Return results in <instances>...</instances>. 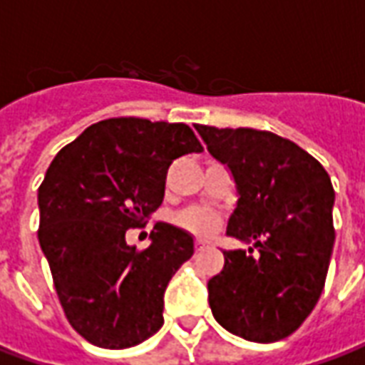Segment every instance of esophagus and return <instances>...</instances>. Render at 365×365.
<instances>
[{"instance_id":"1","label":"esophagus","mask_w":365,"mask_h":365,"mask_svg":"<svg viewBox=\"0 0 365 365\" xmlns=\"http://www.w3.org/2000/svg\"><path fill=\"white\" fill-rule=\"evenodd\" d=\"M207 246H209V242L203 240V238H197V240H195V250H203V248H207Z\"/></svg>"}]
</instances>
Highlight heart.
I'll return each instance as SVG.
<instances>
[{
  "mask_svg": "<svg viewBox=\"0 0 365 365\" xmlns=\"http://www.w3.org/2000/svg\"><path fill=\"white\" fill-rule=\"evenodd\" d=\"M178 225L199 237H209L221 225V215L207 207H190L178 215Z\"/></svg>",
  "mask_w": 365,
  "mask_h": 365,
  "instance_id": "1",
  "label": "heart"
}]
</instances>
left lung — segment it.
<instances>
[{
  "mask_svg": "<svg viewBox=\"0 0 365 365\" xmlns=\"http://www.w3.org/2000/svg\"><path fill=\"white\" fill-rule=\"evenodd\" d=\"M227 164L238 203L227 235L256 240L227 250L209 305L222 329L250 342H277L303 324L324 289L334 245V190L319 160L269 130L195 125Z\"/></svg>",
  "mask_w": 365,
  "mask_h": 365,
  "instance_id": "left-lung-1",
  "label": "left lung"
}]
</instances>
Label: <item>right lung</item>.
Instances as JSON below:
<instances>
[{
	"mask_svg": "<svg viewBox=\"0 0 365 365\" xmlns=\"http://www.w3.org/2000/svg\"><path fill=\"white\" fill-rule=\"evenodd\" d=\"M203 152L185 123L99 120L54 156L38 187V242L72 329L109 350L144 342L164 324V291L193 256V238L168 222L144 250L128 229L164 201L168 168Z\"/></svg>",
	"mask_w": 365,
	"mask_h": 365,
	"instance_id": "1",
	"label": "right lung"
}]
</instances>
